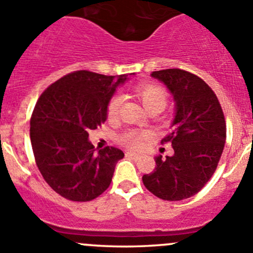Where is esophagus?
<instances>
[{
  "label": "esophagus",
  "instance_id": "1",
  "mask_svg": "<svg viewBox=\"0 0 253 253\" xmlns=\"http://www.w3.org/2000/svg\"><path fill=\"white\" fill-rule=\"evenodd\" d=\"M126 157L137 159V158H138V154H136V153H132V152H126Z\"/></svg>",
  "mask_w": 253,
  "mask_h": 253
}]
</instances>
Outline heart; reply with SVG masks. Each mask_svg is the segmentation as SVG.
<instances>
[{
    "label": "heart",
    "instance_id": "obj_1",
    "mask_svg": "<svg viewBox=\"0 0 253 253\" xmlns=\"http://www.w3.org/2000/svg\"><path fill=\"white\" fill-rule=\"evenodd\" d=\"M136 93L138 98L148 111L153 109H159L160 111L164 110L168 104V91L164 86L154 83H143L136 86ZM121 94H115L111 96L108 104V114L110 117H115L119 114L120 108L122 105ZM150 133L148 131H138V129H128L120 136L119 141L125 147L129 149H139L142 148L143 142L149 138Z\"/></svg>",
    "mask_w": 253,
    "mask_h": 253
}]
</instances>
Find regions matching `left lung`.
Returning a JSON list of instances; mask_svg holds the SVG:
<instances>
[{
	"instance_id": "8db88e82",
	"label": "left lung",
	"mask_w": 253,
	"mask_h": 253,
	"mask_svg": "<svg viewBox=\"0 0 253 253\" xmlns=\"http://www.w3.org/2000/svg\"><path fill=\"white\" fill-rule=\"evenodd\" d=\"M174 95L172 131L162 139L174 155L155 157L154 171L143 175L145 188L164 201H182L200 192L215 171L226 139L223 109L211 86L180 68L155 71Z\"/></svg>"
}]
</instances>
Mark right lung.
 Masks as SVG:
<instances>
[{
    "label": "right lung",
    "instance_id": "1",
    "mask_svg": "<svg viewBox=\"0 0 253 253\" xmlns=\"http://www.w3.org/2000/svg\"><path fill=\"white\" fill-rule=\"evenodd\" d=\"M127 76L75 71L47 86L35 104L30 119L35 163L66 200L88 202L110 186L124 152L105 147L96 153L88 137L106 121L109 100Z\"/></svg>",
    "mask_w": 253,
    "mask_h": 253
}]
</instances>
